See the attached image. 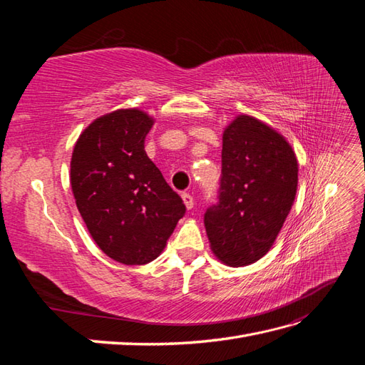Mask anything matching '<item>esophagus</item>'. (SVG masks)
<instances>
[{"instance_id": "1", "label": "esophagus", "mask_w": 365, "mask_h": 365, "mask_svg": "<svg viewBox=\"0 0 365 365\" xmlns=\"http://www.w3.org/2000/svg\"><path fill=\"white\" fill-rule=\"evenodd\" d=\"M181 197H182V201H184L185 207H187V208H189V210H192V208H193V205H195V200H193V196H192L190 193H187V192H184V193L181 195Z\"/></svg>"}]
</instances>
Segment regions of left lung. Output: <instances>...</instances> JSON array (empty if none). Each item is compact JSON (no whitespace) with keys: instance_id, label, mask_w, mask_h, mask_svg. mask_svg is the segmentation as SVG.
<instances>
[{"instance_id":"left-lung-1","label":"left lung","mask_w":365,"mask_h":365,"mask_svg":"<svg viewBox=\"0 0 365 365\" xmlns=\"http://www.w3.org/2000/svg\"><path fill=\"white\" fill-rule=\"evenodd\" d=\"M298 182L289 143L263 121L237 115L222 135L217 202L204 215L215 256L247 267L269 251L288 217Z\"/></svg>"}]
</instances>
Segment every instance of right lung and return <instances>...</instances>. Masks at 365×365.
<instances>
[{
	"mask_svg": "<svg viewBox=\"0 0 365 365\" xmlns=\"http://www.w3.org/2000/svg\"><path fill=\"white\" fill-rule=\"evenodd\" d=\"M153 118L140 109L98 117L76 141L71 189L94 242L123 264L157 259L185 213L145 150Z\"/></svg>",
	"mask_w": 365,
	"mask_h": 365,
	"instance_id": "add662e5",
	"label": "right lung"
}]
</instances>
